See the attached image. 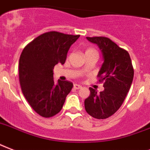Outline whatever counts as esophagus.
<instances>
[{
	"instance_id": "obj_1",
	"label": "esophagus",
	"mask_w": 150,
	"mask_h": 150,
	"mask_svg": "<svg viewBox=\"0 0 150 150\" xmlns=\"http://www.w3.org/2000/svg\"><path fill=\"white\" fill-rule=\"evenodd\" d=\"M82 88V86L79 85V84H74V89H80V88Z\"/></svg>"
}]
</instances>
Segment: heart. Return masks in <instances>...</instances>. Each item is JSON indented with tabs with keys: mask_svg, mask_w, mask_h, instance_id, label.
<instances>
[{
	"mask_svg": "<svg viewBox=\"0 0 150 150\" xmlns=\"http://www.w3.org/2000/svg\"><path fill=\"white\" fill-rule=\"evenodd\" d=\"M85 53H97L95 49H92V48H88L87 51H86Z\"/></svg>",
	"mask_w": 150,
	"mask_h": 150,
	"instance_id": "b5f03b06",
	"label": "heart"
}]
</instances>
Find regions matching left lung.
Masks as SVG:
<instances>
[{"label": "left lung", "mask_w": 150, "mask_h": 150, "mask_svg": "<svg viewBox=\"0 0 150 150\" xmlns=\"http://www.w3.org/2000/svg\"><path fill=\"white\" fill-rule=\"evenodd\" d=\"M98 45L103 62L98 76L104 81V90L99 93L89 88L91 95L84 101L88 114L96 119H105L114 114L121 106L132 86L134 69L127 51L107 38H86Z\"/></svg>", "instance_id": "8db88e82"}]
</instances>
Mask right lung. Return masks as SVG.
Masks as SVG:
<instances>
[{"label": "right lung", "mask_w": 150, "mask_h": 150, "mask_svg": "<svg viewBox=\"0 0 150 150\" xmlns=\"http://www.w3.org/2000/svg\"><path fill=\"white\" fill-rule=\"evenodd\" d=\"M80 35L55 31L43 33L25 46L19 59V81L25 99L41 117H51L62 110L74 84L53 77V68L64 64L69 47Z\"/></svg>", "instance_id": "right-lung-1"}]
</instances>
